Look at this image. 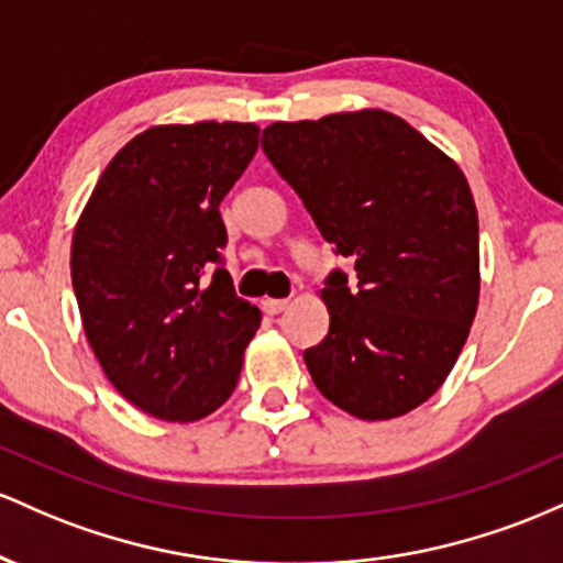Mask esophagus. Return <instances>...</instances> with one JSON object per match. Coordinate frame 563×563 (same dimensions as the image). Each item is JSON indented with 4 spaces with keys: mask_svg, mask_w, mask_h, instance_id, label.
I'll return each instance as SVG.
<instances>
[{
    "mask_svg": "<svg viewBox=\"0 0 563 563\" xmlns=\"http://www.w3.org/2000/svg\"><path fill=\"white\" fill-rule=\"evenodd\" d=\"M287 306H289V300H274V298H265L263 300V311L271 313V316L287 311Z\"/></svg>",
    "mask_w": 563,
    "mask_h": 563,
    "instance_id": "obj_1",
    "label": "esophagus"
}]
</instances>
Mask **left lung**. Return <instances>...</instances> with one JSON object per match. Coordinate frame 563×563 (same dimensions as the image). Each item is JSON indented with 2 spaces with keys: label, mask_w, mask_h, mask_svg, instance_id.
Wrapping results in <instances>:
<instances>
[{
  "label": "left lung",
  "mask_w": 563,
  "mask_h": 563,
  "mask_svg": "<svg viewBox=\"0 0 563 563\" xmlns=\"http://www.w3.org/2000/svg\"><path fill=\"white\" fill-rule=\"evenodd\" d=\"M263 151L334 252L330 332L306 349L316 388L358 420L428 401L478 308V214L463 169L396 113L364 109L274 122Z\"/></svg>",
  "instance_id": "obj_1"
}]
</instances>
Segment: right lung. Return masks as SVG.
Wrapping results in <instances>:
<instances>
[{
    "instance_id": "1",
    "label": "right lung",
    "mask_w": 563,
    "mask_h": 563,
    "mask_svg": "<svg viewBox=\"0 0 563 563\" xmlns=\"http://www.w3.org/2000/svg\"><path fill=\"white\" fill-rule=\"evenodd\" d=\"M257 132L242 122L141 132L103 169L74 229L71 282L87 340L113 388L151 418L212 415L236 388L261 327L223 268L220 218Z\"/></svg>"
}]
</instances>
